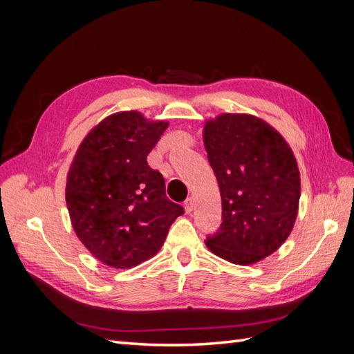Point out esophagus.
Here are the masks:
<instances>
[{"label": "esophagus", "mask_w": 354, "mask_h": 354, "mask_svg": "<svg viewBox=\"0 0 354 354\" xmlns=\"http://www.w3.org/2000/svg\"><path fill=\"white\" fill-rule=\"evenodd\" d=\"M185 208H186V212L190 214L192 211H194V208H195V201L192 199V198H189V199L185 202Z\"/></svg>", "instance_id": "obj_1"}]
</instances>
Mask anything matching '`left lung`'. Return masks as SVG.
<instances>
[{
	"label": "left lung",
	"mask_w": 354,
	"mask_h": 354,
	"mask_svg": "<svg viewBox=\"0 0 354 354\" xmlns=\"http://www.w3.org/2000/svg\"><path fill=\"white\" fill-rule=\"evenodd\" d=\"M217 177L223 223L208 250L248 266L273 254L292 232L301 195L297 159L272 125L248 113H221L203 125Z\"/></svg>",
	"instance_id": "left-lung-1"
}]
</instances>
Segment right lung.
<instances>
[{"label":"right lung","mask_w":354,"mask_h":354,"mask_svg":"<svg viewBox=\"0 0 354 354\" xmlns=\"http://www.w3.org/2000/svg\"><path fill=\"white\" fill-rule=\"evenodd\" d=\"M136 111L104 118L85 136L66 178L72 227L95 259L131 269L160 250L183 207L165 195V180L147 155L167 130Z\"/></svg>","instance_id":"add662e5"}]
</instances>
